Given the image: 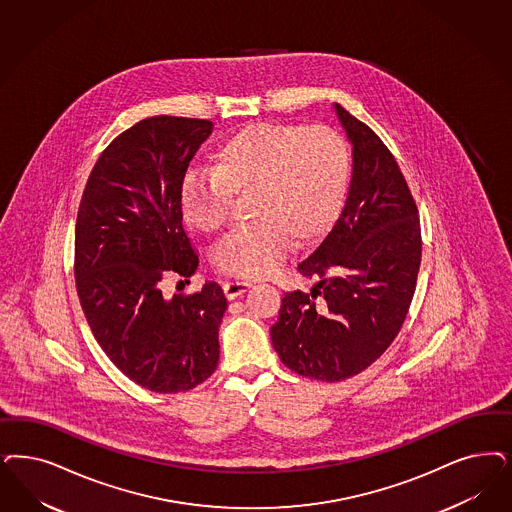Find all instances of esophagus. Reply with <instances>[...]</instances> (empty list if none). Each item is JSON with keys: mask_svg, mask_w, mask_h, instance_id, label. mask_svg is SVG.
I'll return each mask as SVG.
<instances>
[{"mask_svg": "<svg viewBox=\"0 0 512 512\" xmlns=\"http://www.w3.org/2000/svg\"><path fill=\"white\" fill-rule=\"evenodd\" d=\"M249 287H251V282H227L223 285V291H225L227 299L232 300L244 295Z\"/></svg>", "mask_w": 512, "mask_h": 512, "instance_id": "obj_1", "label": "esophagus"}]
</instances>
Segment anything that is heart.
Masks as SVG:
<instances>
[{"label": "heart", "mask_w": 512, "mask_h": 512, "mask_svg": "<svg viewBox=\"0 0 512 512\" xmlns=\"http://www.w3.org/2000/svg\"><path fill=\"white\" fill-rule=\"evenodd\" d=\"M350 176L348 149L327 126L251 124L223 141L213 170L189 172L179 193L185 221L206 234L223 229L232 196H247V217L217 246L213 263L229 276L261 278L293 246L335 223Z\"/></svg>", "instance_id": "obj_1"}]
</instances>
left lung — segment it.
<instances>
[{"label":"left lung","mask_w":512,"mask_h":512,"mask_svg":"<svg viewBox=\"0 0 512 512\" xmlns=\"http://www.w3.org/2000/svg\"><path fill=\"white\" fill-rule=\"evenodd\" d=\"M352 145V179L338 219L297 266L316 280L285 293L272 346L300 376L340 382L365 371L401 331L422 261L414 198L371 128L333 104Z\"/></svg>","instance_id":"obj_1"}]
</instances>
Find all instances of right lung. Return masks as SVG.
Here are the masks:
<instances>
[{"label": "right lung", "mask_w": 512, "mask_h": 512, "mask_svg": "<svg viewBox=\"0 0 512 512\" xmlns=\"http://www.w3.org/2000/svg\"><path fill=\"white\" fill-rule=\"evenodd\" d=\"M212 130L168 115L134 124L94 164L77 213L75 283L92 335L119 371L157 393L196 388L219 361L223 289H160L168 274L189 278L198 266L179 193Z\"/></svg>", "instance_id": "1"}]
</instances>
